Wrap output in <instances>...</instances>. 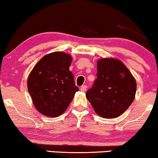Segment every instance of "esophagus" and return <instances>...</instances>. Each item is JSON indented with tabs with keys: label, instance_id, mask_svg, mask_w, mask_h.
<instances>
[{
	"label": "esophagus",
	"instance_id": "obj_1",
	"mask_svg": "<svg viewBox=\"0 0 158 158\" xmlns=\"http://www.w3.org/2000/svg\"><path fill=\"white\" fill-rule=\"evenodd\" d=\"M86 89H87V85H82V86H81L80 88L81 91H83V92H85V90H86Z\"/></svg>",
	"mask_w": 158,
	"mask_h": 158
}]
</instances>
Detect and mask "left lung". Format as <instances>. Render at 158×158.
I'll return each instance as SVG.
<instances>
[{
    "label": "left lung",
    "mask_w": 158,
    "mask_h": 158,
    "mask_svg": "<svg viewBox=\"0 0 158 158\" xmlns=\"http://www.w3.org/2000/svg\"><path fill=\"white\" fill-rule=\"evenodd\" d=\"M136 90L135 78L122 61L102 59L97 61V79L86 97L98 115L115 118L131 106Z\"/></svg>",
    "instance_id": "obj_1"
}]
</instances>
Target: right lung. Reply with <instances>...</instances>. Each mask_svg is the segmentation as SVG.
<instances>
[{"mask_svg": "<svg viewBox=\"0 0 158 158\" xmlns=\"http://www.w3.org/2000/svg\"><path fill=\"white\" fill-rule=\"evenodd\" d=\"M71 61L69 54L52 52L44 56L29 75L27 88L34 106L47 117L64 113L79 90L69 70Z\"/></svg>", "mask_w": 158, "mask_h": 158, "instance_id": "right-lung-1", "label": "right lung"}]
</instances>
